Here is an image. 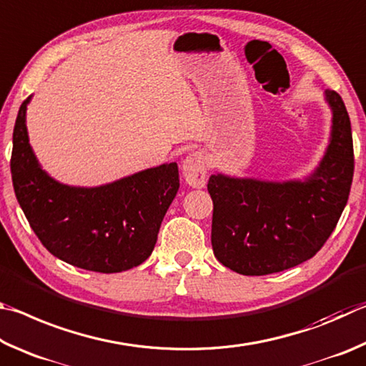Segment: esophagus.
<instances>
[{"label":"esophagus","instance_id":"esophagus-1","mask_svg":"<svg viewBox=\"0 0 366 366\" xmlns=\"http://www.w3.org/2000/svg\"><path fill=\"white\" fill-rule=\"evenodd\" d=\"M182 172L184 177V182H187L189 187L193 188H204L206 187L207 179V167L206 160H204L202 154L193 152L183 160Z\"/></svg>","mask_w":366,"mask_h":366}]
</instances>
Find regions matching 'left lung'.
<instances>
[{
	"mask_svg": "<svg viewBox=\"0 0 366 366\" xmlns=\"http://www.w3.org/2000/svg\"><path fill=\"white\" fill-rule=\"evenodd\" d=\"M325 99L332 112L330 143L305 179L209 178L212 249L229 270L247 277L287 270L312 259L336 228L354 177V144L342 98L326 89Z\"/></svg>",
	"mask_w": 366,
	"mask_h": 366,
	"instance_id": "1",
	"label": "left lung"
}]
</instances>
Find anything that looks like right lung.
<instances>
[{"label":"right lung","instance_id":"obj_1","mask_svg":"<svg viewBox=\"0 0 366 366\" xmlns=\"http://www.w3.org/2000/svg\"><path fill=\"white\" fill-rule=\"evenodd\" d=\"M29 96L12 133L16 197L38 239L54 257L99 273L130 270L149 257L160 223L179 188L177 162L85 188L59 183L29 143Z\"/></svg>","mask_w":366,"mask_h":366}]
</instances>
